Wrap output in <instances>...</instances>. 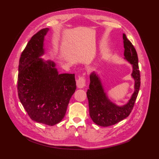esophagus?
<instances>
[{"instance_id":"esophagus-1","label":"esophagus","mask_w":159,"mask_h":159,"mask_svg":"<svg viewBox=\"0 0 159 159\" xmlns=\"http://www.w3.org/2000/svg\"><path fill=\"white\" fill-rule=\"evenodd\" d=\"M76 86L78 88L81 89L85 86V76H80L76 80Z\"/></svg>"}]
</instances>
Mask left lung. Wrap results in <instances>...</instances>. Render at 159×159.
<instances>
[{
  "mask_svg": "<svg viewBox=\"0 0 159 159\" xmlns=\"http://www.w3.org/2000/svg\"><path fill=\"white\" fill-rule=\"evenodd\" d=\"M124 59L133 66L132 78L134 80V91L128 102L123 106H118L109 99L101 82L100 76L96 72L91 73L89 89L87 92L89 101L90 117L95 124L107 127L116 124L127 117L133 109L139 91L140 72L138 65V57L132 43L123 34Z\"/></svg>",
  "mask_w": 159,
  "mask_h": 159,
  "instance_id": "8db88e82",
  "label": "left lung"
}]
</instances>
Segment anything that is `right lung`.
Segmentation results:
<instances>
[{
    "instance_id": "add662e5",
    "label": "right lung",
    "mask_w": 159,
    "mask_h": 159,
    "mask_svg": "<svg viewBox=\"0 0 159 159\" xmlns=\"http://www.w3.org/2000/svg\"><path fill=\"white\" fill-rule=\"evenodd\" d=\"M40 30L29 40L20 56L18 97L29 117L36 122L54 126L63 120L76 89L74 74H59L56 64L41 58L44 37Z\"/></svg>"
}]
</instances>
